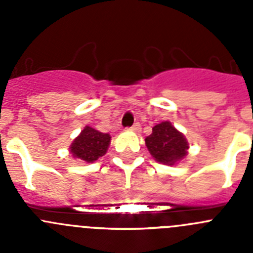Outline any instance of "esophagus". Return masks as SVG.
Masks as SVG:
<instances>
[{
  "label": "esophagus",
  "instance_id": "esophagus-1",
  "mask_svg": "<svg viewBox=\"0 0 253 253\" xmlns=\"http://www.w3.org/2000/svg\"><path fill=\"white\" fill-rule=\"evenodd\" d=\"M140 129H141L140 124H139V123H135V124H134L133 126H130V128H129L128 130H130V131H135V133H138V131H140Z\"/></svg>",
  "mask_w": 253,
  "mask_h": 253
}]
</instances>
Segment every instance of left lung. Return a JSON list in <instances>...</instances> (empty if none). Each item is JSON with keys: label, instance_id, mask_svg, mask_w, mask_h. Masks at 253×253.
Here are the masks:
<instances>
[{"label": "left lung", "instance_id": "8db88e82", "mask_svg": "<svg viewBox=\"0 0 253 253\" xmlns=\"http://www.w3.org/2000/svg\"><path fill=\"white\" fill-rule=\"evenodd\" d=\"M145 145L156 163L174 167L184 160L190 145L181 131L170 122H161L153 128V133L145 138Z\"/></svg>", "mask_w": 253, "mask_h": 253}]
</instances>
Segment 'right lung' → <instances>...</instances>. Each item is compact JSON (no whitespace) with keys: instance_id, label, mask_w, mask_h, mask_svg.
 Returning a JSON list of instances; mask_svg holds the SVG:
<instances>
[{"instance_id":"right-lung-1","label":"right lung","mask_w":253,"mask_h":253,"mask_svg":"<svg viewBox=\"0 0 253 253\" xmlns=\"http://www.w3.org/2000/svg\"><path fill=\"white\" fill-rule=\"evenodd\" d=\"M112 136L92 126H84L79 135L72 141L69 153L74 159L83 163H94L107 154Z\"/></svg>"}]
</instances>
